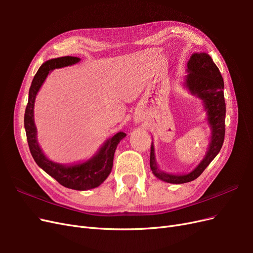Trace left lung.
<instances>
[{"label": "left lung", "instance_id": "8db88e82", "mask_svg": "<svg viewBox=\"0 0 253 253\" xmlns=\"http://www.w3.org/2000/svg\"><path fill=\"white\" fill-rule=\"evenodd\" d=\"M185 86L192 95L202 99L211 128V141L207 154L193 171L187 174H169L156 165L154 145L151 144L150 167L157 178L170 183H185L196 179L218 154L225 139L226 103L224 98V80L218 67L206 52H194L187 64Z\"/></svg>", "mask_w": 253, "mask_h": 253}]
</instances>
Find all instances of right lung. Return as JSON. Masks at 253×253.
Segmentation results:
<instances>
[{
	"label": "right lung",
	"mask_w": 253,
	"mask_h": 253,
	"mask_svg": "<svg viewBox=\"0 0 253 253\" xmlns=\"http://www.w3.org/2000/svg\"><path fill=\"white\" fill-rule=\"evenodd\" d=\"M78 57H61L50 59L43 63L39 71L35 75L32 85L29 88L28 103L24 115V126L30 153L37 165L43 169L52 178H55L60 185L73 190H89L97 188L108 178L113 168L114 154L118 143L126 137V133L118 132L110 139L106 140L98 153L86 162L64 166L56 164L44 155L37 140V127L34 121V106L36 96L46 79L48 74L55 68L64 67L78 63Z\"/></svg>",
	"instance_id": "add662e5"
}]
</instances>
